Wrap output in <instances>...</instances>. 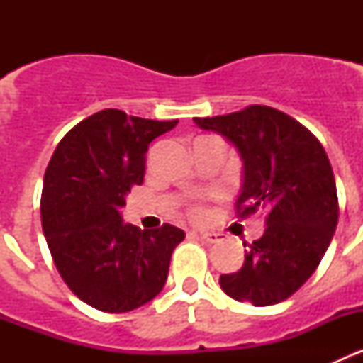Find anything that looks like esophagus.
<instances>
[{
  "label": "esophagus",
  "mask_w": 363,
  "mask_h": 363,
  "mask_svg": "<svg viewBox=\"0 0 363 363\" xmlns=\"http://www.w3.org/2000/svg\"><path fill=\"white\" fill-rule=\"evenodd\" d=\"M198 236H200L201 240H205L207 243H218L223 240V236H221L220 233H207V230H200Z\"/></svg>",
  "instance_id": "1"
}]
</instances>
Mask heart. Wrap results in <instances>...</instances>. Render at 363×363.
<instances>
[{"label": "heart", "mask_w": 363, "mask_h": 363, "mask_svg": "<svg viewBox=\"0 0 363 363\" xmlns=\"http://www.w3.org/2000/svg\"><path fill=\"white\" fill-rule=\"evenodd\" d=\"M200 214H201L200 207H194V209H192V216H200Z\"/></svg>", "instance_id": "1"}]
</instances>
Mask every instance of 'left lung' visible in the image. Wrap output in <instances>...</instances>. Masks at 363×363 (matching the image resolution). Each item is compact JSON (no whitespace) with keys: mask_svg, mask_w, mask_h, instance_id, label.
I'll return each mask as SVG.
<instances>
[{"mask_svg":"<svg viewBox=\"0 0 363 363\" xmlns=\"http://www.w3.org/2000/svg\"><path fill=\"white\" fill-rule=\"evenodd\" d=\"M194 123L236 147L243 162L236 213L245 218L264 211L267 225L249 245L242 269L221 274V289L256 307L280 303L316 271L338 223L335 174L325 150L294 118L265 105L194 118Z\"/></svg>","mask_w":363,"mask_h":363,"instance_id":"left-lung-1","label":"left lung"}]
</instances>
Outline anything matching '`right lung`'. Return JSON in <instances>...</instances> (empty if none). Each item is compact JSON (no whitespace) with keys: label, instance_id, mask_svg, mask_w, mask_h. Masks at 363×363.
<instances>
[{"label":"right lung","instance_id":"right-lung-1","mask_svg":"<svg viewBox=\"0 0 363 363\" xmlns=\"http://www.w3.org/2000/svg\"><path fill=\"white\" fill-rule=\"evenodd\" d=\"M176 123L105 108L63 136L45 171L41 225L54 265L94 309L129 313L165 285L185 233L169 223L142 230L123 223L120 209L143 184L149 143Z\"/></svg>","mask_w":363,"mask_h":363}]
</instances>
